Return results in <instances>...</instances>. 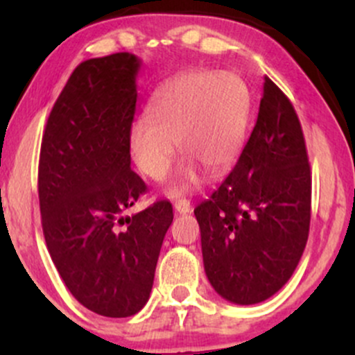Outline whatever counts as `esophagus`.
Listing matches in <instances>:
<instances>
[{
  "label": "esophagus",
  "instance_id": "obj_1",
  "mask_svg": "<svg viewBox=\"0 0 355 355\" xmlns=\"http://www.w3.org/2000/svg\"><path fill=\"white\" fill-rule=\"evenodd\" d=\"M173 210L177 211V214H190V211L193 210V207H191V203L189 200L180 198V200H177L173 203Z\"/></svg>",
  "mask_w": 355,
  "mask_h": 355
}]
</instances>
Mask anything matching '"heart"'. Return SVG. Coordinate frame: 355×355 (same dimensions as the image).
<instances>
[{
  "mask_svg": "<svg viewBox=\"0 0 355 355\" xmlns=\"http://www.w3.org/2000/svg\"><path fill=\"white\" fill-rule=\"evenodd\" d=\"M252 95L234 71L198 68L166 81L153 93L146 118L130 130V152L141 173L153 182L168 175L175 144L185 155L172 193L190 190L202 177L229 170L245 140Z\"/></svg>",
  "mask_w": 355,
  "mask_h": 355,
  "instance_id": "b5f03b06",
  "label": "heart"
}]
</instances>
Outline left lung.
I'll list each match as a JSON object with an SVG mask.
<instances>
[{"label": "left lung", "mask_w": 355, "mask_h": 355, "mask_svg": "<svg viewBox=\"0 0 355 355\" xmlns=\"http://www.w3.org/2000/svg\"><path fill=\"white\" fill-rule=\"evenodd\" d=\"M312 177L291 100L268 76L237 165L195 209L205 274L229 302L267 300L287 284L311 225Z\"/></svg>", "instance_id": "1"}]
</instances>
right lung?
<instances>
[{"label": "right lung", "mask_w": 355, "mask_h": 355, "mask_svg": "<svg viewBox=\"0 0 355 355\" xmlns=\"http://www.w3.org/2000/svg\"><path fill=\"white\" fill-rule=\"evenodd\" d=\"M141 61L115 53L80 63L42 141L38 195L53 263L71 295L105 317H130L152 292L170 202L123 217L146 191L133 172L130 130Z\"/></svg>", "instance_id": "1"}]
</instances>
